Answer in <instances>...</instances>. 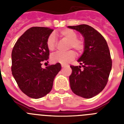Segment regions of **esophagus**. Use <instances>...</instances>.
<instances>
[{
	"label": "esophagus",
	"instance_id": "34e87169",
	"mask_svg": "<svg viewBox=\"0 0 124 124\" xmlns=\"http://www.w3.org/2000/svg\"><path fill=\"white\" fill-rule=\"evenodd\" d=\"M61 67L63 68H64L67 67V66H66V65H63V64H62V65H61Z\"/></svg>",
	"mask_w": 124,
	"mask_h": 124
}]
</instances>
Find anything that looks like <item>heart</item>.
I'll list each match as a JSON object with an SVG mask.
<instances>
[{
    "label": "heart",
    "mask_w": 124,
    "mask_h": 124,
    "mask_svg": "<svg viewBox=\"0 0 124 124\" xmlns=\"http://www.w3.org/2000/svg\"><path fill=\"white\" fill-rule=\"evenodd\" d=\"M60 35L64 39L69 42L68 49L74 48L78 53H82L84 48V41L78 39V34L71 29H64L60 31ZM46 45L50 51H53L56 46V39L54 33L50 35L46 41ZM76 53L73 50L67 52H56L51 56V60L54 63H60L66 64L74 59Z\"/></svg>",
    "instance_id": "obj_1"
}]
</instances>
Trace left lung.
Here are the masks:
<instances>
[{
    "label": "left lung",
    "instance_id": "8db88e82",
    "mask_svg": "<svg viewBox=\"0 0 124 124\" xmlns=\"http://www.w3.org/2000/svg\"><path fill=\"white\" fill-rule=\"evenodd\" d=\"M68 27L80 32L84 43L83 54L78 60L80 66H70V87L75 94L89 99L100 93L107 84L112 68L110 51L104 38L91 26L83 24Z\"/></svg>",
    "mask_w": 124,
    "mask_h": 124
}]
</instances>
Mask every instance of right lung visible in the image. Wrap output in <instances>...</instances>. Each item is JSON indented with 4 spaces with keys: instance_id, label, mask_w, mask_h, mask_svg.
I'll return each instance as SVG.
<instances>
[{
    "instance_id": "obj_1",
    "label": "right lung",
    "mask_w": 124,
    "mask_h": 124,
    "mask_svg": "<svg viewBox=\"0 0 124 124\" xmlns=\"http://www.w3.org/2000/svg\"><path fill=\"white\" fill-rule=\"evenodd\" d=\"M53 30L47 27L29 28L15 43L12 52V72L20 90L33 99L48 94L53 81L61 69L60 63L41 68L50 51L46 45L48 37Z\"/></svg>"
}]
</instances>
